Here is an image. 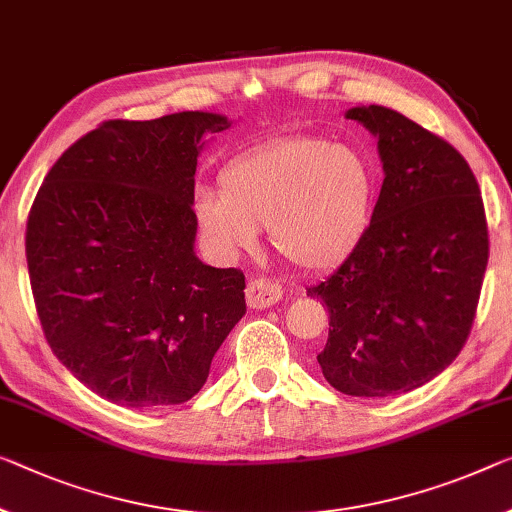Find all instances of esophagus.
I'll list each match as a JSON object with an SVG mask.
<instances>
[{"label":"esophagus","instance_id":"obj_1","mask_svg":"<svg viewBox=\"0 0 512 512\" xmlns=\"http://www.w3.org/2000/svg\"><path fill=\"white\" fill-rule=\"evenodd\" d=\"M283 290L279 283H274L272 279H251L247 283L245 297H247V306L249 309H267V306L277 304L281 300Z\"/></svg>","mask_w":512,"mask_h":512}]
</instances>
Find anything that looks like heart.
<instances>
[{"mask_svg": "<svg viewBox=\"0 0 512 512\" xmlns=\"http://www.w3.org/2000/svg\"><path fill=\"white\" fill-rule=\"evenodd\" d=\"M377 174L355 146L325 137H288L235 157L219 176V192H201L194 217L219 256L251 249L258 229L304 270L341 265L373 219Z\"/></svg>", "mask_w": 512, "mask_h": 512, "instance_id": "b5f03b06", "label": "heart"}]
</instances>
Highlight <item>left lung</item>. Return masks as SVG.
Here are the masks:
<instances>
[{
	"instance_id": "obj_1",
	"label": "left lung",
	"mask_w": 512,
	"mask_h": 512,
	"mask_svg": "<svg viewBox=\"0 0 512 512\" xmlns=\"http://www.w3.org/2000/svg\"><path fill=\"white\" fill-rule=\"evenodd\" d=\"M377 139L384 183L359 247L306 295L329 313L318 364L345 396L407 393L465 345L487 267L481 190L451 144L396 109L345 112Z\"/></svg>"
}]
</instances>
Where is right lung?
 Wrapping results in <instances>:
<instances>
[{"label": "right lung", "mask_w": 512, "mask_h": 512, "mask_svg": "<svg viewBox=\"0 0 512 512\" xmlns=\"http://www.w3.org/2000/svg\"><path fill=\"white\" fill-rule=\"evenodd\" d=\"M231 123L212 112L102 123L54 162L31 206L27 265L47 343L116 405L187 403L245 316L242 272L194 251L196 160Z\"/></svg>", "instance_id": "obj_1"}]
</instances>
